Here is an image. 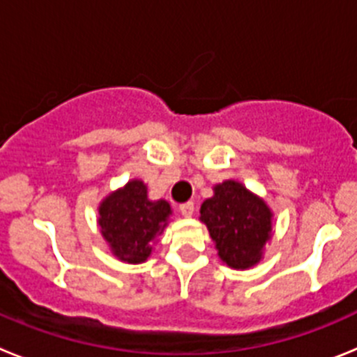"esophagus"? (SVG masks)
Here are the masks:
<instances>
[{
    "label": "esophagus",
    "instance_id": "esophagus-1",
    "mask_svg": "<svg viewBox=\"0 0 357 357\" xmlns=\"http://www.w3.org/2000/svg\"><path fill=\"white\" fill-rule=\"evenodd\" d=\"M178 209H181L182 216H185V218L193 216L195 204H193V202H185V204H181V207H178Z\"/></svg>",
    "mask_w": 357,
    "mask_h": 357
}]
</instances>
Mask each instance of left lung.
I'll return each mask as SVG.
<instances>
[{
	"instance_id": "obj_1",
	"label": "left lung",
	"mask_w": 357,
	"mask_h": 357,
	"mask_svg": "<svg viewBox=\"0 0 357 357\" xmlns=\"http://www.w3.org/2000/svg\"><path fill=\"white\" fill-rule=\"evenodd\" d=\"M200 220L216 243L218 255L236 270L254 266L272 236L266 204L234 181L214 188V197L202 204Z\"/></svg>"
}]
</instances>
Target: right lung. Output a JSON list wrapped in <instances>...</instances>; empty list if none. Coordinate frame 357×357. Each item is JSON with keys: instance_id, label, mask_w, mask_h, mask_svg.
<instances>
[{"instance_id": "obj_1", "label": "right lung", "mask_w": 357, "mask_h": 357, "mask_svg": "<svg viewBox=\"0 0 357 357\" xmlns=\"http://www.w3.org/2000/svg\"><path fill=\"white\" fill-rule=\"evenodd\" d=\"M169 214L168 202L148 200L146 185L132 181L102 202L98 222L116 257L143 263L151 252L150 243L162 234Z\"/></svg>"}]
</instances>
